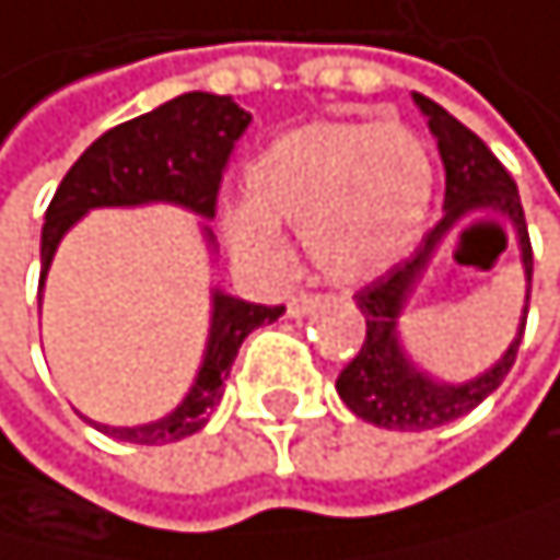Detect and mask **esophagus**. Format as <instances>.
Returning <instances> with one entry per match:
<instances>
[{
    "instance_id": "esophagus-1",
    "label": "esophagus",
    "mask_w": 560,
    "mask_h": 560,
    "mask_svg": "<svg viewBox=\"0 0 560 560\" xmlns=\"http://www.w3.org/2000/svg\"><path fill=\"white\" fill-rule=\"evenodd\" d=\"M316 303H319V295H316V292H295V295L289 299V316H306Z\"/></svg>"
}]
</instances>
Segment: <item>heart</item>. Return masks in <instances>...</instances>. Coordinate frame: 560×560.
I'll list each match as a JSON object with an SVG mask.
<instances>
[{
	"label": "heart",
	"mask_w": 560,
	"mask_h": 560,
	"mask_svg": "<svg viewBox=\"0 0 560 560\" xmlns=\"http://www.w3.org/2000/svg\"><path fill=\"white\" fill-rule=\"evenodd\" d=\"M433 196L427 143L402 122L316 119L247 164V202L226 217L244 254H271V223L303 230L313 265L337 282L385 268L417 237Z\"/></svg>",
	"instance_id": "1"
}]
</instances>
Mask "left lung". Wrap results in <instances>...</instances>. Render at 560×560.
<instances>
[{"label":"left lung","instance_id":"8db88e82","mask_svg":"<svg viewBox=\"0 0 560 560\" xmlns=\"http://www.w3.org/2000/svg\"><path fill=\"white\" fill-rule=\"evenodd\" d=\"M417 103L430 116V130L438 137L441 161L447 172L444 217L406 261L393 265L385 275H378L375 282H368L364 289L354 292V303L364 316L368 330H364L361 351L337 375V393L348 402V409L358 412L361 420L385 427V430H433L471 412L510 375L523 330H527V316H523L516 340L510 343V351L499 358V364L465 385L430 382L423 372H417V368L409 364L396 337V319L402 313L406 292L427 268L430 254L441 244L444 233L454 223L471 217V212H499V217H510L516 223L523 268H527V310H530V278H534V247H530V233H527V220H523V206H520L513 175L499 164V158L465 127V122H457L447 109L433 103V98L417 95Z\"/></svg>","mask_w":560,"mask_h":560}]
</instances>
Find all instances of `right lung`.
Masks as SVG:
<instances>
[{"mask_svg":"<svg viewBox=\"0 0 560 560\" xmlns=\"http://www.w3.org/2000/svg\"><path fill=\"white\" fill-rule=\"evenodd\" d=\"M250 127L230 95L185 92L172 103L106 130L71 164L58 192L47 206L40 233V285L68 226L95 206H137V202H178L199 217H217L223 172L237 140ZM285 306H257L217 292L212 295V330L199 378L185 402L148 427H98L116 441L130 444H172L192 438L206 427L209 412L223 399V382L241 343L261 323H275Z\"/></svg>","mask_w":560,"mask_h":560,"instance_id":"add662e5","label":"right lung"}]
</instances>
